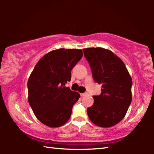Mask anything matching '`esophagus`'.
Wrapping results in <instances>:
<instances>
[{"label": "esophagus", "mask_w": 154, "mask_h": 154, "mask_svg": "<svg viewBox=\"0 0 154 154\" xmlns=\"http://www.w3.org/2000/svg\"><path fill=\"white\" fill-rule=\"evenodd\" d=\"M88 94V92H84V93H82V94H81V96H86Z\"/></svg>", "instance_id": "1"}]
</instances>
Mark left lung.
<instances>
[{
    "label": "left lung",
    "instance_id": "obj_1",
    "mask_svg": "<svg viewBox=\"0 0 154 154\" xmlns=\"http://www.w3.org/2000/svg\"><path fill=\"white\" fill-rule=\"evenodd\" d=\"M94 82L102 85L101 93L93 96L88 117L96 126L109 128L122 120L132 101V81L122 60L109 49H83Z\"/></svg>",
    "mask_w": 154,
    "mask_h": 154
}]
</instances>
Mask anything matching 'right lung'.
<instances>
[{
	"instance_id": "obj_1",
	"label": "right lung",
	"mask_w": 154,
	"mask_h": 154,
	"mask_svg": "<svg viewBox=\"0 0 154 154\" xmlns=\"http://www.w3.org/2000/svg\"><path fill=\"white\" fill-rule=\"evenodd\" d=\"M83 56L82 49H59L41 58L28 81V103L38 120L49 127L64 125L71 116L79 94L65 85Z\"/></svg>"
}]
</instances>
